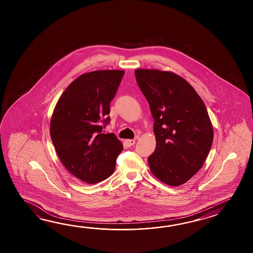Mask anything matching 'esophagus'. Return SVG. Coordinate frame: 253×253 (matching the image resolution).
Segmentation results:
<instances>
[{
  "instance_id": "obj_1",
  "label": "esophagus",
  "mask_w": 253,
  "mask_h": 253,
  "mask_svg": "<svg viewBox=\"0 0 253 253\" xmlns=\"http://www.w3.org/2000/svg\"><path fill=\"white\" fill-rule=\"evenodd\" d=\"M125 143L128 147H130V146H132V145H134L135 144V141L134 139H127L125 141Z\"/></svg>"
}]
</instances>
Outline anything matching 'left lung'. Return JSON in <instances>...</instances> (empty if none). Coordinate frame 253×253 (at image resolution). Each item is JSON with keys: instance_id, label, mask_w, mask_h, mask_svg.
Listing matches in <instances>:
<instances>
[{"instance_id": "1", "label": "left lung", "mask_w": 253, "mask_h": 253, "mask_svg": "<svg viewBox=\"0 0 253 253\" xmlns=\"http://www.w3.org/2000/svg\"><path fill=\"white\" fill-rule=\"evenodd\" d=\"M134 75L155 120L151 172L168 185H181L202 168L212 145V125L205 103L175 73L140 69Z\"/></svg>"}]
</instances>
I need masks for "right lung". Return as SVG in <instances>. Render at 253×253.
<instances>
[{
  "mask_svg": "<svg viewBox=\"0 0 253 253\" xmlns=\"http://www.w3.org/2000/svg\"><path fill=\"white\" fill-rule=\"evenodd\" d=\"M125 71L97 70L76 79L59 97L50 120V136L59 160L76 177L96 183L113 173L123 150L116 134H104L110 102Z\"/></svg>",
  "mask_w": 253,
  "mask_h": 253,
  "instance_id": "1",
  "label": "right lung"
}]
</instances>
